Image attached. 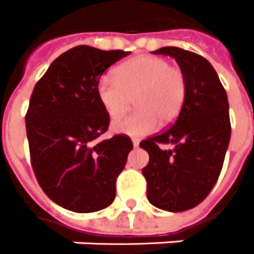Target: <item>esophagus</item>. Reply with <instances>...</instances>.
<instances>
[{
	"instance_id": "esophagus-1",
	"label": "esophagus",
	"mask_w": 254,
	"mask_h": 254,
	"mask_svg": "<svg viewBox=\"0 0 254 254\" xmlns=\"http://www.w3.org/2000/svg\"><path fill=\"white\" fill-rule=\"evenodd\" d=\"M132 145H134V147L139 146V139H138V138H134V139H132Z\"/></svg>"
}]
</instances>
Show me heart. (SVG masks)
Returning a JSON list of instances; mask_svg holds the SVG:
<instances>
[{
	"instance_id": "b5f03b06",
	"label": "heart",
	"mask_w": 254,
	"mask_h": 254,
	"mask_svg": "<svg viewBox=\"0 0 254 254\" xmlns=\"http://www.w3.org/2000/svg\"><path fill=\"white\" fill-rule=\"evenodd\" d=\"M135 97L138 111L113 124L130 136L146 135L161 123L179 115L186 97V78L179 66L156 56H139L116 68L115 75H104L97 83V98L109 118H120Z\"/></svg>"
}]
</instances>
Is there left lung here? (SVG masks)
I'll return each instance as SVG.
<instances>
[{"label":"left lung","mask_w":254,"mask_h":254,"mask_svg":"<svg viewBox=\"0 0 254 254\" xmlns=\"http://www.w3.org/2000/svg\"><path fill=\"white\" fill-rule=\"evenodd\" d=\"M152 53L175 59L186 78V97L170 128L139 143L149 153L142 174L150 204L183 212L202 202L220 175L231 136L227 93L202 56L175 46Z\"/></svg>","instance_id":"left-lung-1"}]
</instances>
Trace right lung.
I'll use <instances>...</instances> for the list:
<instances>
[{
    "mask_svg": "<svg viewBox=\"0 0 254 254\" xmlns=\"http://www.w3.org/2000/svg\"><path fill=\"white\" fill-rule=\"evenodd\" d=\"M128 55L75 46L50 64L32 90L26 115L32 170L45 194L68 210L97 212L115 199L132 142L122 134L100 141L109 116L97 98V83Z\"/></svg>",
    "mask_w": 254,
    "mask_h": 254,
    "instance_id": "right-lung-1",
    "label": "right lung"
}]
</instances>
